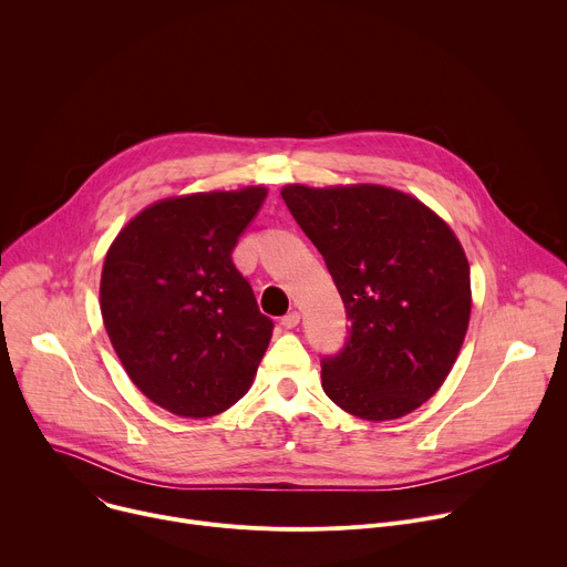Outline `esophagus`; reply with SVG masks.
<instances>
[{"label": "esophagus", "instance_id": "34e87169", "mask_svg": "<svg viewBox=\"0 0 567 567\" xmlns=\"http://www.w3.org/2000/svg\"><path fill=\"white\" fill-rule=\"evenodd\" d=\"M300 322V313L298 311H289L287 316H282L280 318V326L285 328V330H293L296 326Z\"/></svg>", "mask_w": 567, "mask_h": 567}]
</instances>
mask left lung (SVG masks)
Masks as SVG:
<instances>
[{
	"instance_id": "8db88e82",
	"label": "left lung",
	"mask_w": 567,
	"mask_h": 567,
	"mask_svg": "<svg viewBox=\"0 0 567 567\" xmlns=\"http://www.w3.org/2000/svg\"><path fill=\"white\" fill-rule=\"evenodd\" d=\"M282 199L352 322L343 350L320 359L322 390L370 422L420 409L468 328L471 278L457 237L422 202L385 186H287Z\"/></svg>"
}]
</instances>
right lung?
<instances>
[{
    "label": "right lung",
    "mask_w": 567,
    "mask_h": 567,
    "mask_svg": "<svg viewBox=\"0 0 567 567\" xmlns=\"http://www.w3.org/2000/svg\"><path fill=\"white\" fill-rule=\"evenodd\" d=\"M267 199L262 186L156 202L112 241L101 276L110 341L156 406L213 417L247 394L271 339L233 249Z\"/></svg>",
    "instance_id": "add662e5"
}]
</instances>
